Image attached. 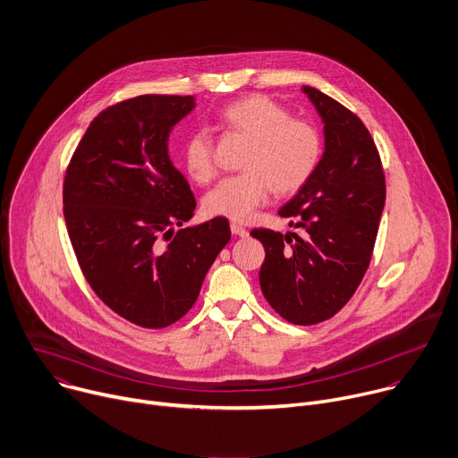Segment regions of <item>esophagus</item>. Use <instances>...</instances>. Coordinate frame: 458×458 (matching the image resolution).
I'll list each match as a JSON object with an SVG mask.
<instances>
[{
    "label": "esophagus",
    "mask_w": 458,
    "mask_h": 458,
    "mask_svg": "<svg viewBox=\"0 0 458 458\" xmlns=\"http://www.w3.org/2000/svg\"><path fill=\"white\" fill-rule=\"evenodd\" d=\"M230 230H232V233H233V235H237V237H246V235H248V230H246V228H242V226H241V225H237V223H232Z\"/></svg>",
    "instance_id": "obj_1"
}]
</instances>
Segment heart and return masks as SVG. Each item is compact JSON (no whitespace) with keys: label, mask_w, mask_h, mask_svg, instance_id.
<instances>
[{"label":"heart","mask_w":458,"mask_h":458,"mask_svg":"<svg viewBox=\"0 0 458 458\" xmlns=\"http://www.w3.org/2000/svg\"><path fill=\"white\" fill-rule=\"evenodd\" d=\"M225 128L250 139L242 174L221 181L204 197L206 214L244 223L268 199L300 191L318 170L323 139L312 122L293 118L290 111L265 95H248L226 104L219 113ZM190 177L210 182L217 174L216 148L204 130L193 131L182 148Z\"/></svg>","instance_id":"1"}]
</instances>
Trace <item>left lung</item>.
<instances>
[{"label":"left lung","instance_id":"obj_1","mask_svg":"<svg viewBox=\"0 0 458 458\" xmlns=\"http://www.w3.org/2000/svg\"><path fill=\"white\" fill-rule=\"evenodd\" d=\"M325 122L318 170L279 216L300 233L256 228L265 246L263 296L294 325H316L338 314L360 286L377 242L386 204V174L365 123L338 100L305 86Z\"/></svg>","mask_w":458,"mask_h":458}]
</instances>
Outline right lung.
<instances>
[{"mask_svg":"<svg viewBox=\"0 0 458 458\" xmlns=\"http://www.w3.org/2000/svg\"><path fill=\"white\" fill-rule=\"evenodd\" d=\"M193 106V97L140 95L106 107L64 177V217L81 274L104 305L142 328L188 314L232 235L225 217L172 230L197 206L168 157V135Z\"/></svg>","mask_w":458,"mask_h":458,"instance_id":"1","label":"right lung"}]
</instances>
